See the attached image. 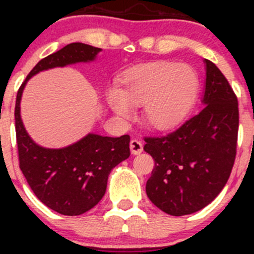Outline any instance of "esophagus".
<instances>
[{"label":"esophagus","instance_id":"obj_1","mask_svg":"<svg viewBox=\"0 0 254 254\" xmlns=\"http://www.w3.org/2000/svg\"><path fill=\"white\" fill-rule=\"evenodd\" d=\"M143 150V145L140 140L132 139L130 141V151H131L132 155H140Z\"/></svg>","mask_w":254,"mask_h":254}]
</instances>
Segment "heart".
<instances>
[{
    "label": "heart",
    "mask_w": 254,
    "mask_h": 254,
    "mask_svg": "<svg viewBox=\"0 0 254 254\" xmlns=\"http://www.w3.org/2000/svg\"><path fill=\"white\" fill-rule=\"evenodd\" d=\"M198 75L191 66L171 61H155L125 71L120 89L107 94L109 107L118 117L130 119L132 108L143 106L142 120L147 127L166 131L188 117L196 101Z\"/></svg>",
    "instance_id": "heart-1"
}]
</instances>
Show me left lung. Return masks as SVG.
<instances>
[{"instance_id": "obj_1", "label": "left lung", "mask_w": 254, "mask_h": 254, "mask_svg": "<svg viewBox=\"0 0 254 254\" xmlns=\"http://www.w3.org/2000/svg\"><path fill=\"white\" fill-rule=\"evenodd\" d=\"M204 64L203 108L176 131L145 137L143 150L155 160L146 194L173 216L209 205L227 183L236 157L237 97L217 66L206 59Z\"/></svg>"}]
</instances>
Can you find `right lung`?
I'll use <instances>...</instances> for the list:
<instances>
[{
	"label": "right lung",
	"instance_id": "right-lung-1",
	"mask_svg": "<svg viewBox=\"0 0 254 254\" xmlns=\"http://www.w3.org/2000/svg\"><path fill=\"white\" fill-rule=\"evenodd\" d=\"M102 49L71 43L42 59L19 87L14 119L19 168L37 198L54 211L67 216L84 214L103 198L112 170L130 156V136L88 134L63 148H47L28 135L20 118V99L30 77L40 71L96 60Z\"/></svg>",
	"mask_w": 254,
	"mask_h": 254
}]
</instances>
